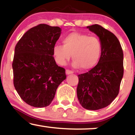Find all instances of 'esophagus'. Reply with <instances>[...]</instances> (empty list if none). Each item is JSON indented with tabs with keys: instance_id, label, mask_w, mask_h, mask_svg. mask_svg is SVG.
Wrapping results in <instances>:
<instances>
[{
	"instance_id": "obj_1",
	"label": "esophagus",
	"mask_w": 135,
	"mask_h": 135,
	"mask_svg": "<svg viewBox=\"0 0 135 135\" xmlns=\"http://www.w3.org/2000/svg\"><path fill=\"white\" fill-rule=\"evenodd\" d=\"M73 72L72 70H66V75H69V74H72Z\"/></svg>"
}]
</instances>
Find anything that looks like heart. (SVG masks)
I'll return each instance as SVG.
<instances>
[{
    "label": "heart",
    "instance_id": "1",
    "mask_svg": "<svg viewBox=\"0 0 135 135\" xmlns=\"http://www.w3.org/2000/svg\"><path fill=\"white\" fill-rule=\"evenodd\" d=\"M63 45H56L53 54L58 63L66 64L72 55V65L82 70L93 68L99 61L103 51V44L98 37L85 33L74 32L63 39Z\"/></svg>",
    "mask_w": 135,
    "mask_h": 135
}]
</instances>
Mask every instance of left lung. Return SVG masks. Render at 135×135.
<instances>
[{
  "instance_id": "obj_1",
  "label": "left lung",
  "mask_w": 135,
  "mask_h": 135,
  "mask_svg": "<svg viewBox=\"0 0 135 135\" xmlns=\"http://www.w3.org/2000/svg\"><path fill=\"white\" fill-rule=\"evenodd\" d=\"M87 27L98 36L103 44V51L93 69L78 75L77 94L84 108L98 110L109 105L119 94L124 73L123 51L113 32L98 24Z\"/></svg>"
}]
</instances>
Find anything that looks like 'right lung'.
<instances>
[{
  "instance_id": "right-lung-1",
  "label": "right lung",
  "mask_w": 135,
  "mask_h": 135,
  "mask_svg": "<svg viewBox=\"0 0 135 135\" xmlns=\"http://www.w3.org/2000/svg\"><path fill=\"white\" fill-rule=\"evenodd\" d=\"M60 27L40 24L29 30L16 44L12 61L14 85L21 98L35 108L49 105L65 70L53 56Z\"/></svg>"
}]
</instances>
